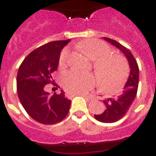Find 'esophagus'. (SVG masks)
I'll return each instance as SVG.
<instances>
[{
	"instance_id": "obj_1",
	"label": "esophagus",
	"mask_w": 156,
	"mask_h": 156,
	"mask_svg": "<svg viewBox=\"0 0 156 156\" xmlns=\"http://www.w3.org/2000/svg\"><path fill=\"white\" fill-rule=\"evenodd\" d=\"M78 95H82V96L87 98V99H88V100H91V98H90V96H88L87 94H84V93H80V94H78Z\"/></svg>"
}]
</instances>
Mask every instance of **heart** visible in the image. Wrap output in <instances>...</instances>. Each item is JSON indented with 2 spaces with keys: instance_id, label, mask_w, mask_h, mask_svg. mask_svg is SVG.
Instances as JSON below:
<instances>
[{
  "instance_id": "obj_1",
  "label": "heart",
  "mask_w": 156,
  "mask_h": 156,
  "mask_svg": "<svg viewBox=\"0 0 156 156\" xmlns=\"http://www.w3.org/2000/svg\"><path fill=\"white\" fill-rule=\"evenodd\" d=\"M78 46L94 61L93 66L97 75L99 84L102 89L112 91L118 87L125 78L126 72V61L121 56L111 54V48L106 43L99 40H87ZM69 51H61L59 65H66ZM63 85L70 94L87 93L94 87L95 79L90 73L78 71H69L63 74Z\"/></svg>"
}]
</instances>
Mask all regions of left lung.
I'll return each instance as SVG.
<instances>
[{
	"mask_svg": "<svg viewBox=\"0 0 156 156\" xmlns=\"http://www.w3.org/2000/svg\"><path fill=\"white\" fill-rule=\"evenodd\" d=\"M104 39L111 44L117 48L125 54V56L128 60L129 68H130L129 76L121 94L116 97L104 99L103 100L105 105L104 111L102 113L94 115L95 118L100 122L112 123L119 121L126 115L135 99L138 91L139 69H138V63L130 51H129V49H127L116 40L107 37H104Z\"/></svg>",
	"mask_w": 156,
	"mask_h": 156,
	"instance_id": "obj_1",
	"label": "left lung"
}]
</instances>
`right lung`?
<instances>
[{
	"label": "right lung",
	"instance_id": "obj_1",
	"mask_svg": "<svg viewBox=\"0 0 156 156\" xmlns=\"http://www.w3.org/2000/svg\"><path fill=\"white\" fill-rule=\"evenodd\" d=\"M70 40L52 41L30 52L22 62L17 75V91L28 115L44 125H53L65 119L71 100L60 94L50 95L44 86L53 83L52 73L57 69L61 49Z\"/></svg>",
	"mask_w": 156,
	"mask_h": 156
}]
</instances>
